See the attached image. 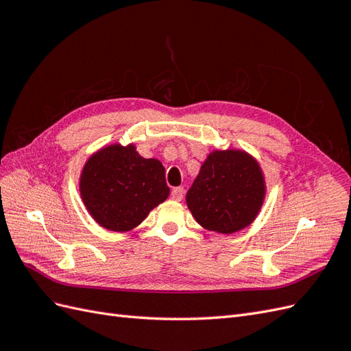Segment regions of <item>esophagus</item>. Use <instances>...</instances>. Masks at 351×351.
I'll list each match as a JSON object with an SVG mask.
<instances>
[{"label": "esophagus", "instance_id": "34e87169", "mask_svg": "<svg viewBox=\"0 0 351 351\" xmlns=\"http://www.w3.org/2000/svg\"><path fill=\"white\" fill-rule=\"evenodd\" d=\"M183 195H184V189L183 187H174L173 190H171V197H173V200H176V202H180L183 199Z\"/></svg>", "mask_w": 351, "mask_h": 351}]
</instances>
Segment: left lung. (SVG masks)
I'll use <instances>...</instances> for the list:
<instances>
[{
  "mask_svg": "<svg viewBox=\"0 0 351 351\" xmlns=\"http://www.w3.org/2000/svg\"><path fill=\"white\" fill-rule=\"evenodd\" d=\"M265 192L263 173L256 159L244 151H214L186 195L187 206L199 224L231 234L258 217Z\"/></svg>",
  "mask_w": 351,
  "mask_h": 351,
  "instance_id": "obj_1",
  "label": "left lung"
}]
</instances>
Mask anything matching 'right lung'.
I'll use <instances>...</instances> for the list:
<instances>
[{
  "mask_svg": "<svg viewBox=\"0 0 351 351\" xmlns=\"http://www.w3.org/2000/svg\"><path fill=\"white\" fill-rule=\"evenodd\" d=\"M165 168L146 159L134 145L119 143L95 152L80 174V196L90 217L104 228L130 231L168 197Z\"/></svg>",
  "mask_w": 351,
  "mask_h": 351,
  "instance_id": "add662e5",
  "label": "right lung"
}]
</instances>
